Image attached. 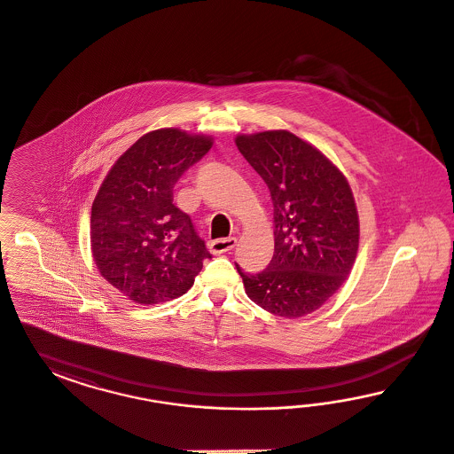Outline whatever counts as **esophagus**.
Masks as SVG:
<instances>
[{
    "mask_svg": "<svg viewBox=\"0 0 454 454\" xmlns=\"http://www.w3.org/2000/svg\"><path fill=\"white\" fill-rule=\"evenodd\" d=\"M236 247V238H223V239H215L209 243V251L213 254H223L228 253Z\"/></svg>",
    "mask_w": 454,
    "mask_h": 454,
    "instance_id": "esophagus-1",
    "label": "esophagus"
}]
</instances>
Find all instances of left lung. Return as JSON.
I'll return each instance as SVG.
<instances>
[{
	"label": "left lung",
	"instance_id": "8db88e82",
	"mask_svg": "<svg viewBox=\"0 0 454 454\" xmlns=\"http://www.w3.org/2000/svg\"><path fill=\"white\" fill-rule=\"evenodd\" d=\"M234 143L264 179L275 220V254L243 278L247 298L281 317L317 311L356 260L359 218L349 183L311 143L286 129L238 135Z\"/></svg>",
	"mask_w": 454,
	"mask_h": 454
}]
</instances>
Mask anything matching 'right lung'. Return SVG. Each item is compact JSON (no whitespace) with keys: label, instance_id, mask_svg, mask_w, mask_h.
Listing matches in <instances>:
<instances>
[{"label":"right lung","instance_id":"add662e5","mask_svg":"<svg viewBox=\"0 0 454 454\" xmlns=\"http://www.w3.org/2000/svg\"><path fill=\"white\" fill-rule=\"evenodd\" d=\"M213 146V137L154 129L111 166L91 207V253L111 286L137 304L183 296L211 258L192 218L173 203L179 176Z\"/></svg>","mask_w":454,"mask_h":454}]
</instances>
